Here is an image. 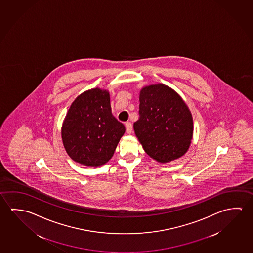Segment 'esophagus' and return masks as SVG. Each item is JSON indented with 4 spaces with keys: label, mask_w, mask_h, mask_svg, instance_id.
Instances as JSON below:
<instances>
[{
    "label": "esophagus",
    "mask_w": 253,
    "mask_h": 253,
    "mask_svg": "<svg viewBox=\"0 0 253 253\" xmlns=\"http://www.w3.org/2000/svg\"><path fill=\"white\" fill-rule=\"evenodd\" d=\"M125 127H126V132L128 133V134H130V133L132 132V125H131V123L127 122L125 124Z\"/></svg>",
    "instance_id": "obj_1"
}]
</instances>
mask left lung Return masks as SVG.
<instances>
[{"instance_id": "left-lung-1", "label": "left lung", "mask_w": 253, "mask_h": 253, "mask_svg": "<svg viewBox=\"0 0 253 253\" xmlns=\"http://www.w3.org/2000/svg\"><path fill=\"white\" fill-rule=\"evenodd\" d=\"M134 130L145 153L166 163L185 154L193 136L191 111L181 96L163 84L143 87Z\"/></svg>"}]
</instances>
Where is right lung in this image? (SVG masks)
<instances>
[{
	"instance_id": "right-lung-1",
	"label": "right lung",
	"mask_w": 253,
	"mask_h": 253,
	"mask_svg": "<svg viewBox=\"0 0 253 253\" xmlns=\"http://www.w3.org/2000/svg\"><path fill=\"white\" fill-rule=\"evenodd\" d=\"M125 132V125L111 112L108 91L93 88L71 104L62 124V143L74 162L101 166L112 158Z\"/></svg>"
}]
</instances>
